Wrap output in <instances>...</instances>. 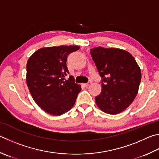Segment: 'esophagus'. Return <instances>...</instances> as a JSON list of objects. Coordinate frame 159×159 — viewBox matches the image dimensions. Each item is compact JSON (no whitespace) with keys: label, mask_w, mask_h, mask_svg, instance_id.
Segmentation results:
<instances>
[{"label":"esophagus","mask_w":159,"mask_h":159,"mask_svg":"<svg viewBox=\"0 0 159 159\" xmlns=\"http://www.w3.org/2000/svg\"><path fill=\"white\" fill-rule=\"evenodd\" d=\"M91 81H89L88 83H83V86H85V87H88V86H89V85H90L91 84Z\"/></svg>","instance_id":"1"}]
</instances>
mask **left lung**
I'll use <instances>...</instances> for the list:
<instances>
[{
    "label": "left lung",
    "mask_w": 159,
    "mask_h": 159,
    "mask_svg": "<svg viewBox=\"0 0 159 159\" xmlns=\"http://www.w3.org/2000/svg\"><path fill=\"white\" fill-rule=\"evenodd\" d=\"M90 54L102 77L97 105L106 113H120L136 97L141 80L139 66L131 53L120 48L97 47L90 49Z\"/></svg>",
    "instance_id": "left-lung-1"
}]
</instances>
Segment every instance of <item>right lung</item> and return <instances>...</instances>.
Wrapping results in <instances>:
<instances>
[{"mask_svg":"<svg viewBox=\"0 0 159 159\" xmlns=\"http://www.w3.org/2000/svg\"><path fill=\"white\" fill-rule=\"evenodd\" d=\"M79 46L42 48L29 57L26 65V83L35 103L47 113L58 116L73 107L80 85L75 83L67 67L68 55Z\"/></svg>","mask_w":159,"mask_h":159,"instance_id":"obj_1","label":"right lung"}]
</instances>
